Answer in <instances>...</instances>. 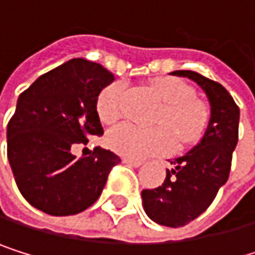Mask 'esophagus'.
<instances>
[{
	"label": "esophagus",
	"mask_w": 255,
	"mask_h": 255,
	"mask_svg": "<svg viewBox=\"0 0 255 255\" xmlns=\"http://www.w3.org/2000/svg\"><path fill=\"white\" fill-rule=\"evenodd\" d=\"M122 162L127 165H131V166H140L143 163V160H137V159H131V157H122Z\"/></svg>",
	"instance_id": "1"
}]
</instances>
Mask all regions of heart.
<instances>
[{
    "instance_id": "1",
    "label": "heart",
    "mask_w": 255,
    "mask_h": 255,
    "mask_svg": "<svg viewBox=\"0 0 255 255\" xmlns=\"http://www.w3.org/2000/svg\"><path fill=\"white\" fill-rule=\"evenodd\" d=\"M150 90L163 102L154 128H142L133 124H122L107 134L109 146L127 157L143 159L171 153L179 137L188 145L199 140L210 122V109L194 96V89L176 76H160L150 82ZM125 87L119 82L109 84L96 99V112L104 124H115L124 115Z\"/></svg>"
}]
</instances>
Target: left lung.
Listing matches in <instances>:
<instances>
[{
  "mask_svg": "<svg viewBox=\"0 0 255 255\" xmlns=\"http://www.w3.org/2000/svg\"><path fill=\"white\" fill-rule=\"evenodd\" d=\"M197 82L211 104L208 128L199 145L174 159L163 183L142 191L143 210L163 227H185L213 203L220 187L228 180L233 151L239 140L240 110L225 87L191 70H176Z\"/></svg>",
  "mask_w": 255,
  "mask_h": 255,
  "instance_id": "8db88e82",
  "label": "left lung"
}]
</instances>
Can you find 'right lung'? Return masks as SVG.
I'll list each match as a JSON object with an SVG mask.
<instances>
[{
	"instance_id": "add662e5",
	"label": "right lung",
	"mask_w": 255,
	"mask_h": 255,
	"mask_svg": "<svg viewBox=\"0 0 255 255\" xmlns=\"http://www.w3.org/2000/svg\"><path fill=\"white\" fill-rule=\"evenodd\" d=\"M115 76L101 64L72 59L39 76L7 124V157L18 190L50 216L82 213L99 199L121 157L96 148L76 157L72 148L101 136L96 99Z\"/></svg>"
}]
</instances>
